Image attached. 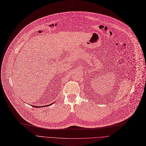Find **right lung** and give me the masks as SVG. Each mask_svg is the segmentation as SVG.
I'll list each match as a JSON object with an SVG mask.
<instances>
[{"label": "right lung", "instance_id": "right-lung-1", "mask_svg": "<svg viewBox=\"0 0 146 146\" xmlns=\"http://www.w3.org/2000/svg\"><path fill=\"white\" fill-rule=\"evenodd\" d=\"M52 104H51L50 105H46V106H50V105H51ZM34 106V107H36V106ZM41 107H42V106H37V108H41Z\"/></svg>", "mask_w": 146, "mask_h": 146}]
</instances>
